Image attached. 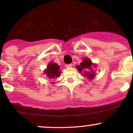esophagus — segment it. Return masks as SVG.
<instances>
[{
    "label": "esophagus",
    "instance_id": "1",
    "mask_svg": "<svg viewBox=\"0 0 133 133\" xmlns=\"http://www.w3.org/2000/svg\"><path fill=\"white\" fill-rule=\"evenodd\" d=\"M66 68H72V64H66Z\"/></svg>",
    "mask_w": 133,
    "mask_h": 133
}]
</instances>
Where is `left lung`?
Masks as SVG:
<instances>
[{
    "label": "left lung",
    "mask_w": 133,
    "mask_h": 133,
    "mask_svg": "<svg viewBox=\"0 0 133 133\" xmlns=\"http://www.w3.org/2000/svg\"><path fill=\"white\" fill-rule=\"evenodd\" d=\"M92 64L91 61L88 60V59H84V61L81 63L80 65H77V68L79 71H82L83 69H91V66H92ZM85 76L89 77L90 79H92L93 77L95 76L94 72H89L88 71H86L84 72ZM84 75V74H83Z\"/></svg>",
    "instance_id": "obj_1"
}]
</instances>
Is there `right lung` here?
<instances>
[{
  "mask_svg": "<svg viewBox=\"0 0 133 133\" xmlns=\"http://www.w3.org/2000/svg\"><path fill=\"white\" fill-rule=\"evenodd\" d=\"M44 72L47 74V77H50L51 79H54L55 77H59L61 74L59 66L57 64L54 63H50Z\"/></svg>",
  "mask_w": 133,
  "mask_h": 133,
  "instance_id": "add662e5",
  "label": "right lung"
}]
</instances>
